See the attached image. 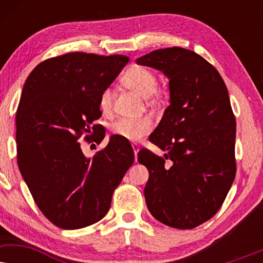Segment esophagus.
I'll return each instance as SVG.
<instances>
[{"mask_svg": "<svg viewBox=\"0 0 263 263\" xmlns=\"http://www.w3.org/2000/svg\"><path fill=\"white\" fill-rule=\"evenodd\" d=\"M132 147H133V149H134V154H135V160H138V159H136V156H138V153H139L140 146L138 145V143H132Z\"/></svg>", "mask_w": 263, "mask_h": 263, "instance_id": "34e87169", "label": "esophagus"}]
</instances>
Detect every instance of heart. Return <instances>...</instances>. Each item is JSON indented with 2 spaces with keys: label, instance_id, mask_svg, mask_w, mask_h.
<instances>
[{
  "label": "heart",
  "instance_id": "obj_1",
  "mask_svg": "<svg viewBox=\"0 0 263 263\" xmlns=\"http://www.w3.org/2000/svg\"><path fill=\"white\" fill-rule=\"evenodd\" d=\"M122 82L128 88L147 98V97L156 95L158 79L154 71L149 68L134 66L125 71L122 78ZM99 107L103 112H109L112 109V92L110 88H105L100 93ZM152 129L153 121L149 117L121 118L111 125V132L115 135L128 141H139L143 136L149 134Z\"/></svg>",
  "mask_w": 263,
  "mask_h": 263
}]
</instances>
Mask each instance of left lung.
<instances>
[{"label": "left lung", "mask_w": 263, "mask_h": 263, "mask_svg": "<svg viewBox=\"0 0 263 263\" xmlns=\"http://www.w3.org/2000/svg\"><path fill=\"white\" fill-rule=\"evenodd\" d=\"M136 63L170 80V105L149 141L167 151L171 166L147 148L138 154L149 172L147 207L165 225L194 229L215 215L236 176V118L228 87L208 61L188 49H159Z\"/></svg>", "instance_id": "obj_1"}]
</instances>
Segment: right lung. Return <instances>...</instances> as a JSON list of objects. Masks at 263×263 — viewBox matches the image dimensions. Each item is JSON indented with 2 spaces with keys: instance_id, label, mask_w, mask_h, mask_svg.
Here are the masks:
<instances>
[{
  "instance_id": "obj_1",
  "label": "right lung",
  "mask_w": 263,
  "mask_h": 263,
  "mask_svg": "<svg viewBox=\"0 0 263 263\" xmlns=\"http://www.w3.org/2000/svg\"><path fill=\"white\" fill-rule=\"evenodd\" d=\"M128 61L64 53L39 63L25 82L15 117L17 166L35 204L57 228L81 229L103 219L134 163L132 146L117 135L93 158L80 146L82 138L104 139L102 125L93 124L102 116L100 93Z\"/></svg>"
}]
</instances>
